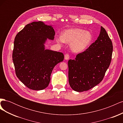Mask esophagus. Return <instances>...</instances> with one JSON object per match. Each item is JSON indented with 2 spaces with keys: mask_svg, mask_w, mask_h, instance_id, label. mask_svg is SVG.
Instances as JSON below:
<instances>
[{
  "mask_svg": "<svg viewBox=\"0 0 123 123\" xmlns=\"http://www.w3.org/2000/svg\"><path fill=\"white\" fill-rule=\"evenodd\" d=\"M69 55L68 54H66L65 55V59H66V60H68V59H69Z\"/></svg>",
  "mask_w": 123,
  "mask_h": 123,
  "instance_id": "obj_1",
  "label": "esophagus"
}]
</instances>
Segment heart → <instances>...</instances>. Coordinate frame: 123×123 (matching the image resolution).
I'll return each mask as SVG.
<instances>
[{
    "label": "heart",
    "mask_w": 123,
    "mask_h": 123,
    "mask_svg": "<svg viewBox=\"0 0 123 123\" xmlns=\"http://www.w3.org/2000/svg\"><path fill=\"white\" fill-rule=\"evenodd\" d=\"M93 40L92 33L80 28H71L62 33V36L56 37L59 44L64 43H70L71 49L74 52H83L90 45Z\"/></svg>",
    "instance_id": "b5f03b06"
}]
</instances>
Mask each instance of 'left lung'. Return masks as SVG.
Here are the masks:
<instances>
[{"label":"left lung","instance_id":"8db88e82","mask_svg":"<svg viewBox=\"0 0 123 123\" xmlns=\"http://www.w3.org/2000/svg\"><path fill=\"white\" fill-rule=\"evenodd\" d=\"M112 51V42L101 27L95 42L75 59L68 61L69 83L73 90L87 91L101 82L110 64Z\"/></svg>","mask_w":123,"mask_h":123}]
</instances>
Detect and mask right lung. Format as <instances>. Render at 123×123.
Masks as SVG:
<instances>
[{"label": "right lung", "instance_id": "obj_1", "mask_svg": "<svg viewBox=\"0 0 123 123\" xmlns=\"http://www.w3.org/2000/svg\"><path fill=\"white\" fill-rule=\"evenodd\" d=\"M54 35L52 25L39 21L26 25L15 38L12 57L16 76L32 90L47 88L54 67L64 60L62 53L45 49L47 39L54 40Z\"/></svg>", "mask_w": 123, "mask_h": 123}]
</instances>
